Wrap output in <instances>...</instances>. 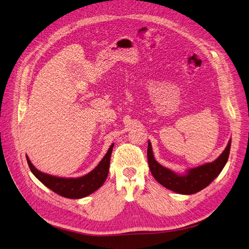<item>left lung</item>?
Masks as SVG:
<instances>
[{
  "instance_id": "left-lung-1",
  "label": "left lung",
  "mask_w": 249,
  "mask_h": 249,
  "mask_svg": "<svg viewBox=\"0 0 249 249\" xmlns=\"http://www.w3.org/2000/svg\"><path fill=\"white\" fill-rule=\"evenodd\" d=\"M230 148L231 140L224 152L215 160L187 170L184 175H179L159 164L153 157L151 144L148 141L147 159L149 170L157 181L168 190L182 195H193L208 186L219 175L228 161Z\"/></svg>"
}]
</instances>
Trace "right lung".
I'll list each match as a JSON object with an SVG mask.
<instances>
[{
  "instance_id": "add662e5",
  "label": "right lung",
  "mask_w": 249,
  "mask_h": 249,
  "mask_svg": "<svg viewBox=\"0 0 249 249\" xmlns=\"http://www.w3.org/2000/svg\"><path fill=\"white\" fill-rule=\"evenodd\" d=\"M114 144L108 149L105 157L102 159L100 164L87 175L78 178H62L42 173L33 166L31 160L27 157V160L32 173L35 175L40 181L46 185L49 190L57 195L69 199H81L84 198L100 188L106 181L109 173L110 158L112 153Z\"/></svg>"
}]
</instances>
